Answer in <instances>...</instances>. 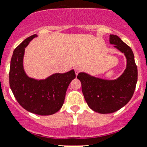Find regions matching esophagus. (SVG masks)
<instances>
[{"label":"esophagus","mask_w":147,"mask_h":147,"mask_svg":"<svg viewBox=\"0 0 147 147\" xmlns=\"http://www.w3.org/2000/svg\"><path fill=\"white\" fill-rule=\"evenodd\" d=\"M80 69H79V68H75V75H78V73H79V72H80Z\"/></svg>","instance_id":"esophagus-1"}]
</instances>
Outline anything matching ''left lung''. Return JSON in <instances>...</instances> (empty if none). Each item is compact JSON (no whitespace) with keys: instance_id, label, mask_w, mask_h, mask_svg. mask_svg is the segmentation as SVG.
Listing matches in <instances>:
<instances>
[{"instance_id":"8db88e82","label":"left lung","mask_w":147,"mask_h":147,"mask_svg":"<svg viewBox=\"0 0 147 147\" xmlns=\"http://www.w3.org/2000/svg\"><path fill=\"white\" fill-rule=\"evenodd\" d=\"M110 44L125 54L127 65L124 72L116 80H104L80 72L77 78L81 82L86 101L92 110L109 114L119 110L127 105L135 91L138 69L131 48L118 36L109 35Z\"/></svg>"}]
</instances>
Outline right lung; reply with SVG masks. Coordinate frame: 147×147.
<instances>
[{"label": "right lung", "instance_id": "add662e5", "mask_svg": "<svg viewBox=\"0 0 147 147\" xmlns=\"http://www.w3.org/2000/svg\"><path fill=\"white\" fill-rule=\"evenodd\" d=\"M37 35L26 38L13 51L9 71V84L18 103L27 111L39 115H51L62 107L66 91L75 78L74 69L55 73L44 80L28 77L23 67L24 49Z\"/></svg>", "mask_w": 147, "mask_h": 147}]
</instances>
